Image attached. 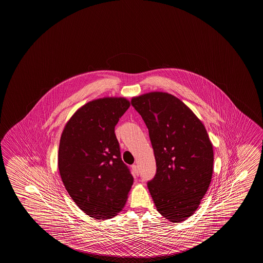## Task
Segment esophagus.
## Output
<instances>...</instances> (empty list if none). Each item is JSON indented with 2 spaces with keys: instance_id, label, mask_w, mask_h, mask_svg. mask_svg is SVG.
I'll return each mask as SVG.
<instances>
[{
  "instance_id": "obj_1",
  "label": "esophagus",
  "mask_w": 263,
  "mask_h": 263,
  "mask_svg": "<svg viewBox=\"0 0 263 263\" xmlns=\"http://www.w3.org/2000/svg\"><path fill=\"white\" fill-rule=\"evenodd\" d=\"M132 171H133L134 176H138V174H139V171H138V166H137V165H133V166H132Z\"/></svg>"
}]
</instances>
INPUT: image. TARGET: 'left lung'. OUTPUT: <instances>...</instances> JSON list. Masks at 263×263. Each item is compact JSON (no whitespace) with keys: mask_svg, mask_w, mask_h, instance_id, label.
I'll use <instances>...</instances> for the list:
<instances>
[{"mask_svg":"<svg viewBox=\"0 0 263 263\" xmlns=\"http://www.w3.org/2000/svg\"><path fill=\"white\" fill-rule=\"evenodd\" d=\"M148 129L157 172L147 182L159 214L173 223L198 208L211 182L213 145L198 117L181 100L161 91L134 97Z\"/></svg>","mask_w":263,"mask_h":263,"instance_id":"obj_1","label":"left lung"}]
</instances>
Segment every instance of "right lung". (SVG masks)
<instances>
[{"label":"right lung","instance_id":"1","mask_svg":"<svg viewBox=\"0 0 263 263\" xmlns=\"http://www.w3.org/2000/svg\"><path fill=\"white\" fill-rule=\"evenodd\" d=\"M128 100L105 97L78 109L65 125L58 166L65 188L82 211L112 218L125 206L134 178L121 159L115 134Z\"/></svg>","mask_w":263,"mask_h":263}]
</instances>
